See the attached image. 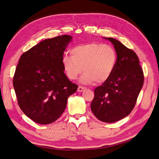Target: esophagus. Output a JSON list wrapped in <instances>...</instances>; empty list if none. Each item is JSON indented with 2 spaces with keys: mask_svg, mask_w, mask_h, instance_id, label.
Here are the masks:
<instances>
[{
  "mask_svg": "<svg viewBox=\"0 0 159 159\" xmlns=\"http://www.w3.org/2000/svg\"><path fill=\"white\" fill-rule=\"evenodd\" d=\"M85 89V87H83V86H79L78 88V92H82Z\"/></svg>",
  "mask_w": 159,
  "mask_h": 159,
  "instance_id": "obj_1",
  "label": "esophagus"
}]
</instances>
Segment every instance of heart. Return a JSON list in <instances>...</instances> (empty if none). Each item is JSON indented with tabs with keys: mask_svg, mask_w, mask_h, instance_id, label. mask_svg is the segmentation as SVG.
<instances>
[{
	"mask_svg": "<svg viewBox=\"0 0 159 159\" xmlns=\"http://www.w3.org/2000/svg\"><path fill=\"white\" fill-rule=\"evenodd\" d=\"M72 56L65 55L62 65L70 80L77 79L84 71L81 82L91 84L96 81L104 83L113 73L117 63V53L107 44L91 42L75 46L70 50Z\"/></svg>",
	"mask_w": 159,
	"mask_h": 159,
	"instance_id": "obj_1",
	"label": "heart"
}]
</instances>
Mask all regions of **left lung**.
I'll use <instances>...</instances> for the list:
<instances>
[{"mask_svg":"<svg viewBox=\"0 0 159 159\" xmlns=\"http://www.w3.org/2000/svg\"><path fill=\"white\" fill-rule=\"evenodd\" d=\"M117 63L108 80L95 89L91 109L98 119L113 123L129 116L134 108L143 84V72L134 51L113 38Z\"/></svg>","mask_w":159,"mask_h":159,"instance_id":"left-lung-1","label":"left lung"}]
</instances>
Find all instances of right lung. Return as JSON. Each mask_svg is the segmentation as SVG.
Instances as JSON below:
<instances>
[{
    "label": "right lung",
    "instance_id": "1",
    "mask_svg": "<svg viewBox=\"0 0 159 159\" xmlns=\"http://www.w3.org/2000/svg\"><path fill=\"white\" fill-rule=\"evenodd\" d=\"M72 37L46 39L22 54L13 85L19 106L28 117L42 125L53 123L64 112L68 98L78 86L64 73L62 57Z\"/></svg>",
    "mask_w": 159,
    "mask_h": 159
}]
</instances>
